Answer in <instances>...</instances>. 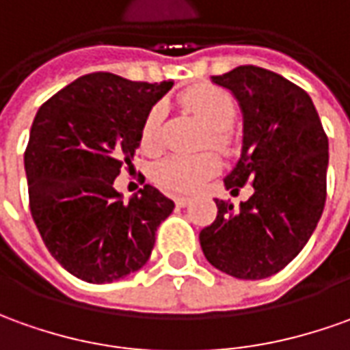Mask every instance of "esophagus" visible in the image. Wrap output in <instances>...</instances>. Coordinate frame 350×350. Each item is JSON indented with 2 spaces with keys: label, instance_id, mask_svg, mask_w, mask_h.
Masks as SVG:
<instances>
[{
  "label": "esophagus",
  "instance_id": "obj_1",
  "mask_svg": "<svg viewBox=\"0 0 350 350\" xmlns=\"http://www.w3.org/2000/svg\"><path fill=\"white\" fill-rule=\"evenodd\" d=\"M191 203V199L189 197H176V205L178 206H187Z\"/></svg>",
  "mask_w": 350,
  "mask_h": 350
}]
</instances>
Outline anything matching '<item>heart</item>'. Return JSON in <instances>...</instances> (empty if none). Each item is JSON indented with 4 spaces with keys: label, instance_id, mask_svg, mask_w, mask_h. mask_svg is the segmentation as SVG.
I'll return each instance as SVG.
<instances>
[{
    "label": "heart",
    "instance_id": "heart-1",
    "mask_svg": "<svg viewBox=\"0 0 350 350\" xmlns=\"http://www.w3.org/2000/svg\"><path fill=\"white\" fill-rule=\"evenodd\" d=\"M185 111L197 116L208 128L206 144L218 151H230L234 137L230 134V126L237 115L234 97L222 88L216 85H197L185 92L182 97ZM165 120V105L157 103L149 109L145 116L139 144L145 151H155L161 145V130ZM220 170V163L213 153L201 155H172L161 161L155 168V180L161 187L174 193H193L208 178Z\"/></svg>",
    "mask_w": 350,
    "mask_h": 350
}]
</instances>
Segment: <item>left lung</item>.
I'll return each instance as SVG.
<instances>
[{
	"mask_svg": "<svg viewBox=\"0 0 350 350\" xmlns=\"http://www.w3.org/2000/svg\"><path fill=\"white\" fill-rule=\"evenodd\" d=\"M216 85L230 90L243 113V147L226 189L245 184L253 195L234 208L218 201V215L199 234L206 260L239 280L278 274L301 253L325 205L327 135L310 95L284 76L245 65Z\"/></svg>",
	"mask_w": 350,
	"mask_h": 350,
	"instance_id": "8db88e82",
	"label": "left lung"
}]
</instances>
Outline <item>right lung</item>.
<instances>
[{
    "instance_id": "right-lung-1",
    "label": "right lung",
    "mask_w": 350,
    "mask_h": 350,
    "mask_svg": "<svg viewBox=\"0 0 350 350\" xmlns=\"http://www.w3.org/2000/svg\"><path fill=\"white\" fill-rule=\"evenodd\" d=\"M174 82L80 76L38 109L25 151L30 213L47 251L90 284H111L149 260L174 201L144 185L128 203L115 189L134 168L149 109Z\"/></svg>"
}]
</instances>
